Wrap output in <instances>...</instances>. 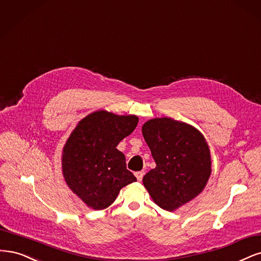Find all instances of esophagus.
I'll return each instance as SVG.
<instances>
[{"instance_id": "34e87169", "label": "esophagus", "mask_w": 261, "mask_h": 261, "mask_svg": "<svg viewBox=\"0 0 261 261\" xmlns=\"http://www.w3.org/2000/svg\"><path fill=\"white\" fill-rule=\"evenodd\" d=\"M134 174H136L138 181H142L143 175H144V171H143V170H142V171H138V172H136Z\"/></svg>"}]
</instances>
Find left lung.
Instances as JSON below:
<instances>
[{
  "label": "left lung",
  "mask_w": 261,
  "mask_h": 261,
  "mask_svg": "<svg viewBox=\"0 0 261 261\" xmlns=\"http://www.w3.org/2000/svg\"><path fill=\"white\" fill-rule=\"evenodd\" d=\"M142 133L156 163L143 184L159 207L173 212L206 186L212 173L207 142L194 127L168 117L146 121Z\"/></svg>",
  "instance_id": "obj_1"
}]
</instances>
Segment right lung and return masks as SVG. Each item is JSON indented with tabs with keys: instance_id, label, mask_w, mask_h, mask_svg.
I'll list each match as a JSON object with an SVG mask.
<instances>
[{
	"instance_id": "obj_1",
	"label": "right lung",
	"mask_w": 261,
	"mask_h": 261,
	"mask_svg": "<svg viewBox=\"0 0 261 261\" xmlns=\"http://www.w3.org/2000/svg\"><path fill=\"white\" fill-rule=\"evenodd\" d=\"M139 122L134 115L106 111L88 115L74 128L63 149V174L67 186L95 210L111 206L119 191L137 178L127 169L117 145Z\"/></svg>"
}]
</instances>
